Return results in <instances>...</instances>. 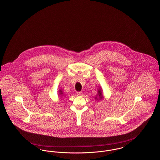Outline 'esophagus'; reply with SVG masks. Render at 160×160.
I'll list each match as a JSON object with an SVG mask.
<instances>
[{"instance_id": "esophagus-1", "label": "esophagus", "mask_w": 160, "mask_h": 160, "mask_svg": "<svg viewBox=\"0 0 160 160\" xmlns=\"http://www.w3.org/2000/svg\"><path fill=\"white\" fill-rule=\"evenodd\" d=\"M76 94L77 95H83V92H76Z\"/></svg>"}]
</instances>
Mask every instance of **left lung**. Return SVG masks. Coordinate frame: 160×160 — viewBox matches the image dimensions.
Returning <instances> with one entry per match:
<instances>
[{
	"label": "left lung",
	"mask_w": 160,
	"mask_h": 160,
	"mask_svg": "<svg viewBox=\"0 0 160 160\" xmlns=\"http://www.w3.org/2000/svg\"><path fill=\"white\" fill-rule=\"evenodd\" d=\"M98 97H99V98H97V97H95V99H97V100H98V99H99V100H101L102 99V91L100 90V89H99L98 91Z\"/></svg>",
	"instance_id": "1"
}]
</instances>
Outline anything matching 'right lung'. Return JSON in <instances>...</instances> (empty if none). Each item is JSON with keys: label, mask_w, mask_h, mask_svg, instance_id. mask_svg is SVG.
I'll return each instance as SVG.
<instances>
[{"label": "right lung", "mask_w": 160, "mask_h": 160, "mask_svg": "<svg viewBox=\"0 0 160 160\" xmlns=\"http://www.w3.org/2000/svg\"><path fill=\"white\" fill-rule=\"evenodd\" d=\"M59 92H60V95H62V94H63V92H62V91H61V90H60V91H59Z\"/></svg>", "instance_id": "1"}]
</instances>
